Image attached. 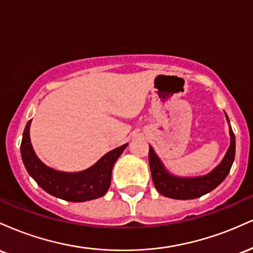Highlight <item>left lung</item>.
Listing matches in <instances>:
<instances>
[{
  "instance_id": "obj_1",
  "label": "left lung",
  "mask_w": 253,
  "mask_h": 253,
  "mask_svg": "<svg viewBox=\"0 0 253 253\" xmlns=\"http://www.w3.org/2000/svg\"><path fill=\"white\" fill-rule=\"evenodd\" d=\"M228 124V117L226 114ZM229 135H231V144L226 152L225 157L213 171L205 176L200 177H178L169 173V171L164 168L163 163L152 147L150 146L149 151V163L152 175V181L156 189L162 195L176 200H191L201 197L205 194L215 189L228 175L232 164L236 156V136L229 125Z\"/></svg>"
}]
</instances>
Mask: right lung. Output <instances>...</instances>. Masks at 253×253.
I'll list each match as a JSON object with an SVG mask.
<instances>
[{
	"mask_svg": "<svg viewBox=\"0 0 253 253\" xmlns=\"http://www.w3.org/2000/svg\"><path fill=\"white\" fill-rule=\"evenodd\" d=\"M30 120L21 141V157L30 176L46 193L70 202H83L103 196L109 189L112 170L127 145L106 153L97 163L80 172H64L47 167L38 158L31 144Z\"/></svg>",
	"mask_w": 253,
	"mask_h": 253,
	"instance_id": "1",
	"label": "right lung"
}]
</instances>
